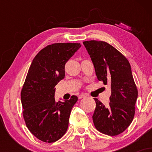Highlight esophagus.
Returning <instances> with one entry per match:
<instances>
[{"instance_id": "obj_1", "label": "esophagus", "mask_w": 152, "mask_h": 152, "mask_svg": "<svg viewBox=\"0 0 152 152\" xmlns=\"http://www.w3.org/2000/svg\"><path fill=\"white\" fill-rule=\"evenodd\" d=\"M86 96L85 95V94H81V95L78 96V99H81L85 98V97H86Z\"/></svg>"}]
</instances>
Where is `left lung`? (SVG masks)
<instances>
[{
    "label": "left lung",
    "mask_w": 152,
    "mask_h": 152,
    "mask_svg": "<svg viewBox=\"0 0 152 152\" xmlns=\"http://www.w3.org/2000/svg\"><path fill=\"white\" fill-rule=\"evenodd\" d=\"M93 62L99 81L111 86L110 103L105 106L97 99L92 116L96 129L109 136H116L133 121L138 91L132 69L126 57L104 41L83 42Z\"/></svg>",
    "instance_id": "left-lung-1"
}]
</instances>
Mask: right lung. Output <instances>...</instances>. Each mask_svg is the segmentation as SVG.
<instances>
[{"label": "right lung", "mask_w": 152, "mask_h": 152, "mask_svg": "<svg viewBox=\"0 0 152 152\" xmlns=\"http://www.w3.org/2000/svg\"><path fill=\"white\" fill-rule=\"evenodd\" d=\"M81 46L72 43L48 45L38 52L29 68L20 94L23 115L29 131L42 142H56L67 131L78 97L56 102L55 86L65 77L66 62Z\"/></svg>", "instance_id": "1"}]
</instances>
